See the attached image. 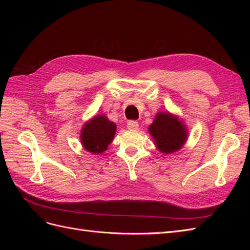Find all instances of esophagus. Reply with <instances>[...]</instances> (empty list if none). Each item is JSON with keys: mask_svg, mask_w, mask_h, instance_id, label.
<instances>
[{"mask_svg": "<svg viewBox=\"0 0 250 250\" xmlns=\"http://www.w3.org/2000/svg\"><path fill=\"white\" fill-rule=\"evenodd\" d=\"M127 128L129 130H138L139 129V123L137 121H129L127 123Z\"/></svg>", "mask_w": 250, "mask_h": 250, "instance_id": "1", "label": "esophagus"}]
</instances>
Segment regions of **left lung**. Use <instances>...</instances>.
<instances>
[{
  "instance_id": "1",
  "label": "left lung",
  "mask_w": 250,
  "mask_h": 250,
  "mask_svg": "<svg viewBox=\"0 0 250 250\" xmlns=\"http://www.w3.org/2000/svg\"><path fill=\"white\" fill-rule=\"evenodd\" d=\"M148 131L156 149L166 155L177 152L188 141V131L183 119L169 111H158Z\"/></svg>"
}]
</instances>
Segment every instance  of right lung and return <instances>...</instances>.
I'll use <instances>...</instances> for the list:
<instances>
[{
    "instance_id": "add662e5",
    "label": "right lung",
    "mask_w": 250,
    "mask_h": 250,
    "mask_svg": "<svg viewBox=\"0 0 250 250\" xmlns=\"http://www.w3.org/2000/svg\"><path fill=\"white\" fill-rule=\"evenodd\" d=\"M117 125L105 115H97L83 124L80 142L83 149L93 154H103L115 138Z\"/></svg>"
}]
</instances>
